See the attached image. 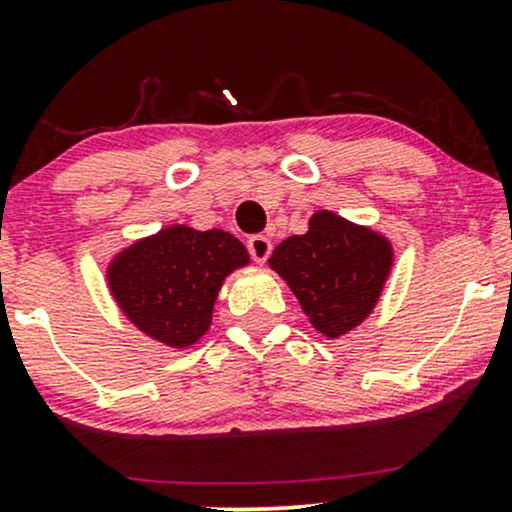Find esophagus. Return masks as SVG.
Here are the masks:
<instances>
[{
	"label": "esophagus",
	"instance_id": "1",
	"mask_svg": "<svg viewBox=\"0 0 512 512\" xmlns=\"http://www.w3.org/2000/svg\"><path fill=\"white\" fill-rule=\"evenodd\" d=\"M248 250H250L252 260H255L257 264H264L267 262V257L272 255V240L264 238V236H252L248 240Z\"/></svg>",
	"mask_w": 512,
	"mask_h": 512
}]
</instances>
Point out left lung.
Segmentation results:
<instances>
[{
  "label": "left lung",
  "mask_w": 512,
  "mask_h": 512,
  "mask_svg": "<svg viewBox=\"0 0 512 512\" xmlns=\"http://www.w3.org/2000/svg\"><path fill=\"white\" fill-rule=\"evenodd\" d=\"M395 264L383 233L320 209L308 231L279 243L269 267L289 284L310 325L337 339L373 313Z\"/></svg>",
  "instance_id": "left-lung-1"
}]
</instances>
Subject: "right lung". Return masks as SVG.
Listing matches in <instances>:
<instances>
[{
	"mask_svg": "<svg viewBox=\"0 0 512 512\" xmlns=\"http://www.w3.org/2000/svg\"><path fill=\"white\" fill-rule=\"evenodd\" d=\"M248 264V250L231 233L173 223L117 252L105 279L139 332L170 349H187L209 332L226 276Z\"/></svg>",
	"mask_w": 512,
	"mask_h": 512,
	"instance_id": "obj_1",
	"label": "right lung"
}]
</instances>
